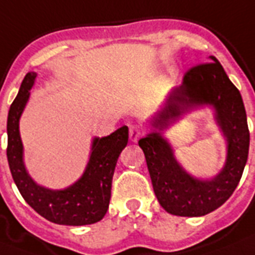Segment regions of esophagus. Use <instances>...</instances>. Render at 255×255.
Here are the masks:
<instances>
[{
    "mask_svg": "<svg viewBox=\"0 0 255 255\" xmlns=\"http://www.w3.org/2000/svg\"><path fill=\"white\" fill-rule=\"evenodd\" d=\"M140 135H142V131H140L139 128H137V126H131V128H130L129 137L131 142H137V140L139 139Z\"/></svg>",
    "mask_w": 255,
    "mask_h": 255,
    "instance_id": "obj_1",
    "label": "esophagus"
}]
</instances>
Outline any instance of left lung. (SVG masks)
Wrapping results in <instances>:
<instances>
[{
	"label": "left lung",
	"instance_id": "left-lung-1",
	"mask_svg": "<svg viewBox=\"0 0 255 255\" xmlns=\"http://www.w3.org/2000/svg\"><path fill=\"white\" fill-rule=\"evenodd\" d=\"M212 63L192 67L180 87L170 93L162 111L152 118L154 131L139 139L155 196L171 215H208L232 196L248 162L250 133L241 93L215 56ZM211 105L218 125L227 138V162L215 178H193L174 159L160 131L193 107Z\"/></svg>",
	"mask_w": 255,
	"mask_h": 255
}]
</instances>
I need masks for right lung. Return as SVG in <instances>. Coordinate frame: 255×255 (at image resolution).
I'll return each mask as SVG.
<instances>
[{"label":"right lung","instance_id":"1","mask_svg":"<svg viewBox=\"0 0 255 255\" xmlns=\"http://www.w3.org/2000/svg\"><path fill=\"white\" fill-rule=\"evenodd\" d=\"M35 77V72H28L24 76L7 116L6 155L14 183L24 201L51 223L72 227L97 223L103 220L109 208L116 163L128 144L129 129L122 126L108 137L95 138L84 174L68 188L54 191L36 184L24 167L23 146L19 135V118Z\"/></svg>","mask_w":255,"mask_h":255}]
</instances>
